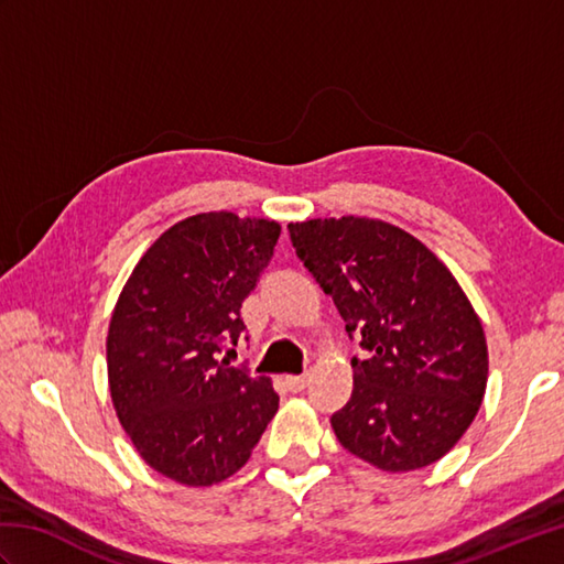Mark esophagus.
Segmentation results:
<instances>
[{
  "label": "esophagus",
  "mask_w": 564,
  "mask_h": 564,
  "mask_svg": "<svg viewBox=\"0 0 564 564\" xmlns=\"http://www.w3.org/2000/svg\"><path fill=\"white\" fill-rule=\"evenodd\" d=\"M310 378L307 376H285V388H289L291 392H301L307 388Z\"/></svg>",
  "instance_id": "1"
}]
</instances>
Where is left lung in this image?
<instances>
[{"label": "left lung", "mask_w": 564, "mask_h": 564, "mask_svg": "<svg viewBox=\"0 0 564 564\" xmlns=\"http://www.w3.org/2000/svg\"><path fill=\"white\" fill-rule=\"evenodd\" d=\"M295 254L361 334L354 392L332 429L341 446L388 473L443 458L480 410L487 341L458 281L410 232L373 218L289 225Z\"/></svg>", "instance_id": "8db88e82"}]
</instances>
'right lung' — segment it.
Returning <instances> with one entry per match:
<instances>
[{
	"mask_svg": "<svg viewBox=\"0 0 564 564\" xmlns=\"http://www.w3.org/2000/svg\"><path fill=\"white\" fill-rule=\"evenodd\" d=\"M281 225L200 213L170 227L118 297L106 361L116 414L154 470L191 487L242 467L279 410L269 378L220 358Z\"/></svg>",
	"mask_w": 564,
	"mask_h": 564,
	"instance_id": "add662e5",
	"label": "right lung"
}]
</instances>
